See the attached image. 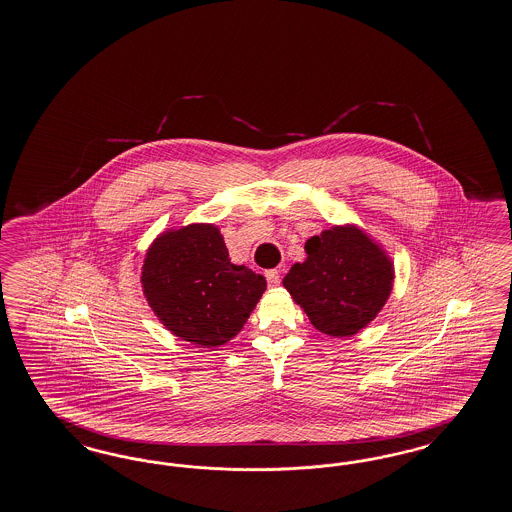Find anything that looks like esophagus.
<instances>
[{"label": "esophagus", "instance_id": "esophagus-1", "mask_svg": "<svg viewBox=\"0 0 512 512\" xmlns=\"http://www.w3.org/2000/svg\"><path fill=\"white\" fill-rule=\"evenodd\" d=\"M265 276L270 286H278V284H280V270H278V268H270V270H266Z\"/></svg>", "mask_w": 512, "mask_h": 512}]
</instances>
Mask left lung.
<instances>
[{
    "mask_svg": "<svg viewBox=\"0 0 512 512\" xmlns=\"http://www.w3.org/2000/svg\"><path fill=\"white\" fill-rule=\"evenodd\" d=\"M307 259L284 278L291 299L314 328L329 337H352L369 326L389 301L394 261L366 230L333 225L305 244Z\"/></svg>",
    "mask_w": 512,
    "mask_h": 512,
    "instance_id": "8db88e82",
    "label": "left lung"
}]
</instances>
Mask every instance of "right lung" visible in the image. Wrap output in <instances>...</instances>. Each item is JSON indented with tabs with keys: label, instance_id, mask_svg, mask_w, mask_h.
Masks as SVG:
<instances>
[{
	"label": "right lung",
	"instance_id": "1",
	"mask_svg": "<svg viewBox=\"0 0 512 512\" xmlns=\"http://www.w3.org/2000/svg\"><path fill=\"white\" fill-rule=\"evenodd\" d=\"M141 286L148 307L179 339L217 348L234 339L266 289V280L228 257L219 226L167 228L144 253Z\"/></svg>",
	"mask_w": 512,
	"mask_h": 512
}]
</instances>
